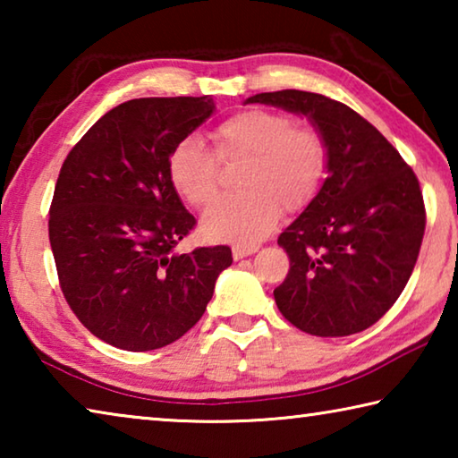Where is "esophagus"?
Segmentation results:
<instances>
[{"mask_svg":"<svg viewBox=\"0 0 458 458\" xmlns=\"http://www.w3.org/2000/svg\"><path fill=\"white\" fill-rule=\"evenodd\" d=\"M257 250H259V246H254V244H250V246L234 244V246H232V257H234V260H240V259L250 257V254H254Z\"/></svg>","mask_w":458,"mask_h":458,"instance_id":"1","label":"esophagus"}]
</instances>
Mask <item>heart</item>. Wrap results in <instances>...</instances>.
Listing matches in <instances>:
<instances>
[{"mask_svg": "<svg viewBox=\"0 0 458 458\" xmlns=\"http://www.w3.org/2000/svg\"><path fill=\"white\" fill-rule=\"evenodd\" d=\"M224 164L246 161L234 198L222 199L204 216L212 238L254 244L275 226L278 214L297 212L319 191L327 174L329 147L313 127L294 125L289 114L248 108L212 129ZM198 139H183L167 157L169 182L191 206L208 208L220 193V162Z\"/></svg>", "mask_w": 458, "mask_h": 458, "instance_id": "obj_1", "label": "heart"}]
</instances>
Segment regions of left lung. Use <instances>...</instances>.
I'll use <instances>...</instances> for the list:
<instances>
[{"instance_id": "1", "label": "left lung", "mask_w": 458, "mask_h": 458, "mask_svg": "<svg viewBox=\"0 0 458 458\" xmlns=\"http://www.w3.org/2000/svg\"><path fill=\"white\" fill-rule=\"evenodd\" d=\"M246 103L305 114L329 147L327 177L278 236L289 275L278 311L319 337H345L382 319L412 275L426 212L420 183L392 143L344 103L317 92H260Z\"/></svg>"}]
</instances>
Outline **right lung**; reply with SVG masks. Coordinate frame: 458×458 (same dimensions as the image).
Listing matches in <instances>:
<instances>
[{
    "label": "right lung",
    "mask_w": 458,
    "mask_h": 458,
    "mask_svg": "<svg viewBox=\"0 0 458 458\" xmlns=\"http://www.w3.org/2000/svg\"><path fill=\"white\" fill-rule=\"evenodd\" d=\"M214 113L212 97L133 98L62 164L48 234L60 289L92 335L127 352L174 344L204 315L228 246L175 250L196 226L167 157Z\"/></svg>",
    "instance_id": "obj_1"
}]
</instances>
